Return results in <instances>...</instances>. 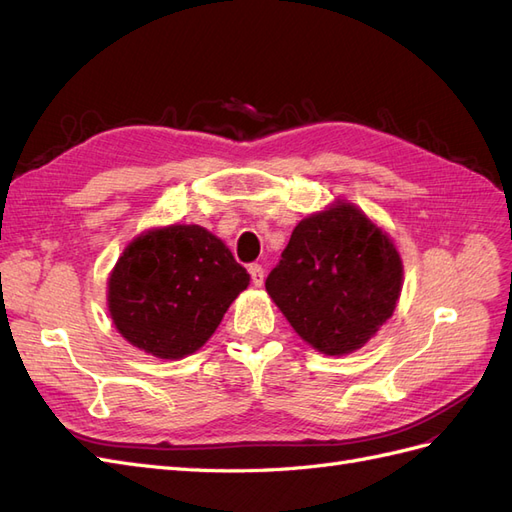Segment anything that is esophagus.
<instances>
[{
  "instance_id": "obj_1",
  "label": "esophagus",
  "mask_w": 512,
  "mask_h": 512,
  "mask_svg": "<svg viewBox=\"0 0 512 512\" xmlns=\"http://www.w3.org/2000/svg\"><path fill=\"white\" fill-rule=\"evenodd\" d=\"M248 274H251V281H253V285H261V283H264V268H261L259 264H251V266H248Z\"/></svg>"
}]
</instances>
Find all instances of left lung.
<instances>
[{"label":"left lung","mask_w":512,"mask_h":512,"mask_svg":"<svg viewBox=\"0 0 512 512\" xmlns=\"http://www.w3.org/2000/svg\"><path fill=\"white\" fill-rule=\"evenodd\" d=\"M401 287L397 244L345 199L302 218L266 279L298 337L326 356L367 345L392 317Z\"/></svg>","instance_id":"1"}]
</instances>
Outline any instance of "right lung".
<instances>
[{"mask_svg":"<svg viewBox=\"0 0 512 512\" xmlns=\"http://www.w3.org/2000/svg\"><path fill=\"white\" fill-rule=\"evenodd\" d=\"M248 281L227 244L206 227H152L115 261L107 309L130 345L180 360L208 343Z\"/></svg>","mask_w":512,"mask_h":512,"instance_id":"1","label":"right lung"}]
</instances>
